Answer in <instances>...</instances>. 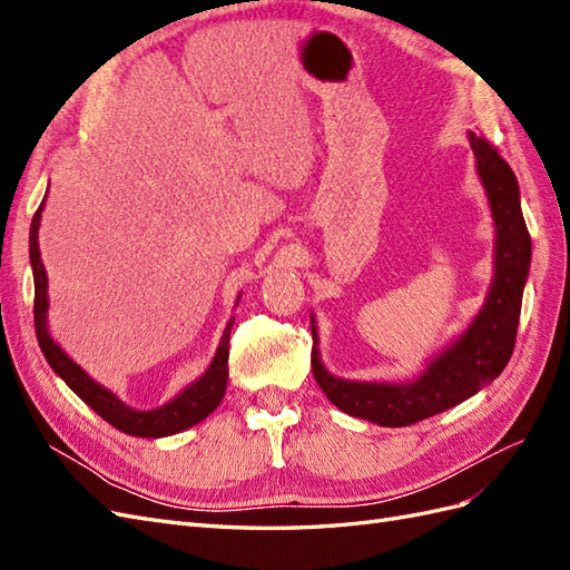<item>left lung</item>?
Wrapping results in <instances>:
<instances>
[{
	"mask_svg": "<svg viewBox=\"0 0 570 570\" xmlns=\"http://www.w3.org/2000/svg\"><path fill=\"white\" fill-rule=\"evenodd\" d=\"M478 174L488 189L497 226L494 281L478 318L450 350L428 364L419 381L404 385L352 383L331 375L318 356L312 318V368L318 387L337 409L385 428H402L435 416L469 400L504 371L515 347L523 285L530 268V233L521 212V193L511 166L485 137L471 132Z\"/></svg>",
	"mask_w": 570,
	"mask_h": 570,
	"instance_id": "left-lung-1",
	"label": "left lung"
}]
</instances>
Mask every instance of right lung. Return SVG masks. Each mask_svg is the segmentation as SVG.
<instances>
[{"mask_svg":"<svg viewBox=\"0 0 570 570\" xmlns=\"http://www.w3.org/2000/svg\"><path fill=\"white\" fill-rule=\"evenodd\" d=\"M42 204L38 206V212L30 223V264H32V275H36V304H32V314H36V335L45 358L49 361V366L55 368L57 375L63 377V383L71 387L85 404L95 409L101 419L111 423L116 430H120V433H128L135 438H166L204 421L220 404L223 394H226L228 342H230L233 318L226 325V331H223V337L209 371H206L199 381H195L187 390H183L176 400H170L159 409L135 411L126 406L116 394L97 385L88 373H85L78 364H73V361L59 350V344L47 333V273L40 258V247H38Z\"/></svg>","mask_w":570,"mask_h":570,"instance_id":"obj_1","label":"right lung"}]
</instances>
